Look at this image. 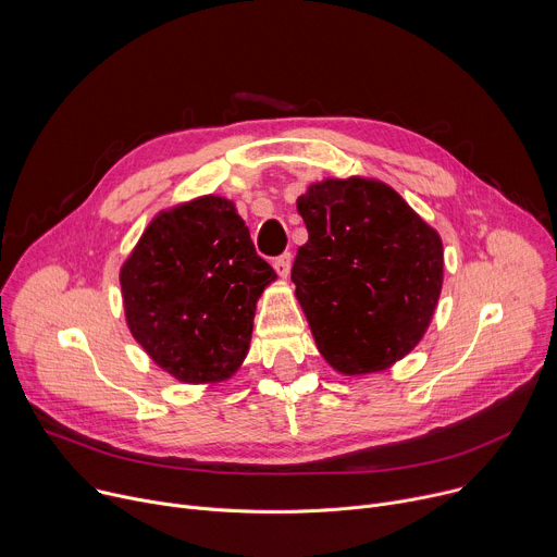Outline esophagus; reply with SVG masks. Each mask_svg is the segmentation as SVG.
Listing matches in <instances>:
<instances>
[{
	"label": "esophagus",
	"mask_w": 557,
	"mask_h": 557,
	"mask_svg": "<svg viewBox=\"0 0 557 557\" xmlns=\"http://www.w3.org/2000/svg\"><path fill=\"white\" fill-rule=\"evenodd\" d=\"M290 264H293V256H290V253H284V256L275 258L273 269H275V273H277L282 280H286L288 273H290Z\"/></svg>",
	"instance_id": "1"
}]
</instances>
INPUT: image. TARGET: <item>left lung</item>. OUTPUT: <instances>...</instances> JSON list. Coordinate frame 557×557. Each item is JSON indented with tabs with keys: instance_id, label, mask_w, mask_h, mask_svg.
Wrapping results in <instances>:
<instances>
[{
	"instance_id": "8db88e82",
	"label": "left lung",
	"mask_w": 557,
	"mask_h": 557,
	"mask_svg": "<svg viewBox=\"0 0 557 557\" xmlns=\"http://www.w3.org/2000/svg\"><path fill=\"white\" fill-rule=\"evenodd\" d=\"M308 243L290 280L317 350L346 376L381 372L417 348L443 288V243L376 178L312 183L297 198Z\"/></svg>"
}]
</instances>
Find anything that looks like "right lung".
<instances>
[{
    "label": "right lung",
    "instance_id": "obj_1",
    "mask_svg": "<svg viewBox=\"0 0 557 557\" xmlns=\"http://www.w3.org/2000/svg\"><path fill=\"white\" fill-rule=\"evenodd\" d=\"M277 275L233 200L198 196L158 211L121 267L125 322L183 383H220L247 359L256 304Z\"/></svg>",
    "mask_w": 557,
    "mask_h": 557
}]
</instances>
